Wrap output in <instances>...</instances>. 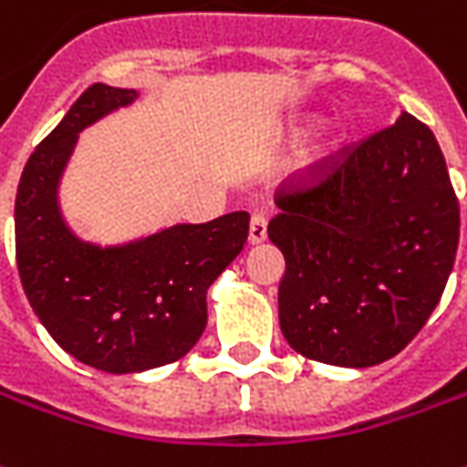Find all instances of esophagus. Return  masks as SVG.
<instances>
[{"label": "esophagus", "mask_w": 467, "mask_h": 467, "mask_svg": "<svg viewBox=\"0 0 467 467\" xmlns=\"http://www.w3.org/2000/svg\"><path fill=\"white\" fill-rule=\"evenodd\" d=\"M265 240V217L263 214H253L250 220V233H247V243L250 245H260Z\"/></svg>", "instance_id": "1"}]
</instances>
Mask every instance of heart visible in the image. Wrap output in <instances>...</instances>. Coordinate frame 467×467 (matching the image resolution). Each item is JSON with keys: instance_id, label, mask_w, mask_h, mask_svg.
<instances>
[{"instance_id": "b5f03b06", "label": "heart", "mask_w": 467, "mask_h": 467, "mask_svg": "<svg viewBox=\"0 0 467 467\" xmlns=\"http://www.w3.org/2000/svg\"><path fill=\"white\" fill-rule=\"evenodd\" d=\"M314 125V119H304L294 127V138H304L306 130ZM342 150V132L340 130H325L322 135H317L312 140H306L299 150L294 153L288 163V173L296 181H314L319 179L329 166L337 161Z\"/></svg>"}]
</instances>
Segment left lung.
Instances as JSON below:
<instances>
[{
  "label": "left lung",
  "mask_w": 467,
  "mask_h": 467,
  "mask_svg": "<svg viewBox=\"0 0 467 467\" xmlns=\"http://www.w3.org/2000/svg\"><path fill=\"white\" fill-rule=\"evenodd\" d=\"M268 237L286 260L278 322L304 358L370 368L434 312L455 263L460 207L432 130L401 112L322 183L278 199Z\"/></svg>",
  "instance_id": "left-lung-1"
}]
</instances>
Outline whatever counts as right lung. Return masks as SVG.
Segmentation results:
<instances>
[{
	"label": "right lung",
	"instance_id": "obj_1",
	"mask_svg": "<svg viewBox=\"0 0 467 467\" xmlns=\"http://www.w3.org/2000/svg\"><path fill=\"white\" fill-rule=\"evenodd\" d=\"M135 99V88L88 87L35 148L15 199L17 268L35 317L76 360L117 376L168 366L199 342L209 286L240 255L250 222L230 212L117 245L71 230L58 189L78 135Z\"/></svg>",
	"mask_w": 467,
	"mask_h": 467
}]
</instances>
